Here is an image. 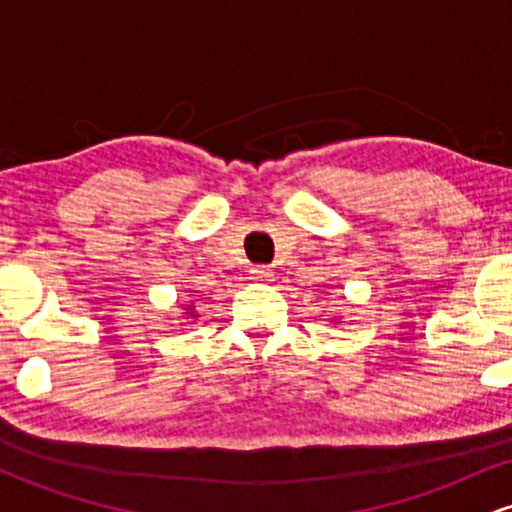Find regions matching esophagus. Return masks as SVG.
Listing matches in <instances>:
<instances>
[{"label":"esophagus","instance_id":"esophagus-1","mask_svg":"<svg viewBox=\"0 0 512 512\" xmlns=\"http://www.w3.org/2000/svg\"><path fill=\"white\" fill-rule=\"evenodd\" d=\"M250 279L260 281V284H272L274 272L269 267H252L250 269Z\"/></svg>","mask_w":512,"mask_h":512}]
</instances>
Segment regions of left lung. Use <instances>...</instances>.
<instances>
[{
  "label": "left lung",
  "mask_w": 512,
  "mask_h": 512,
  "mask_svg": "<svg viewBox=\"0 0 512 512\" xmlns=\"http://www.w3.org/2000/svg\"><path fill=\"white\" fill-rule=\"evenodd\" d=\"M334 322H339V320H334Z\"/></svg>",
  "instance_id": "1"
}]
</instances>
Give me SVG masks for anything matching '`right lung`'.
<instances>
[{
  "label": "right lung",
  "mask_w": 512,
  "mask_h": 512,
  "mask_svg": "<svg viewBox=\"0 0 512 512\" xmlns=\"http://www.w3.org/2000/svg\"><path fill=\"white\" fill-rule=\"evenodd\" d=\"M190 296H195V291H192ZM182 310H185L187 320H197V317H199V313H197V298H190V301L182 303Z\"/></svg>",
  "instance_id": "obj_1"
}]
</instances>
